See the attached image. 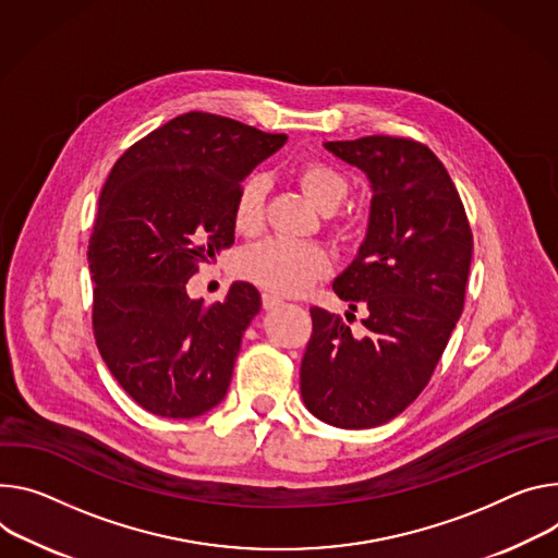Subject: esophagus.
<instances>
[{"label": "esophagus", "instance_id": "1", "mask_svg": "<svg viewBox=\"0 0 558 558\" xmlns=\"http://www.w3.org/2000/svg\"><path fill=\"white\" fill-rule=\"evenodd\" d=\"M263 307L267 312H274V310L282 307V300L278 295H274V293H263Z\"/></svg>", "mask_w": 558, "mask_h": 558}]
</instances>
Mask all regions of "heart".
<instances>
[{
  "label": "heart",
  "instance_id": "1",
  "mask_svg": "<svg viewBox=\"0 0 558 558\" xmlns=\"http://www.w3.org/2000/svg\"><path fill=\"white\" fill-rule=\"evenodd\" d=\"M298 182L314 205L329 214L336 211L347 193L349 182L340 169L325 160H310L298 167ZM267 180L251 173L242 180L233 202V225L242 235H256L265 222ZM331 260L327 251L314 242L265 240L246 248L238 260V274L258 287L278 295H300L318 280L329 276Z\"/></svg>",
  "mask_w": 558,
  "mask_h": 558
}]
</instances>
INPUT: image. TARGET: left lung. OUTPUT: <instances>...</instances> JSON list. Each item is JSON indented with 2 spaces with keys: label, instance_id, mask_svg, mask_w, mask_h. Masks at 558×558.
Returning <instances> with one entry per match:
<instances>
[{
  "label": "left lung",
  "instance_id": "1",
  "mask_svg": "<svg viewBox=\"0 0 558 558\" xmlns=\"http://www.w3.org/2000/svg\"><path fill=\"white\" fill-rule=\"evenodd\" d=\"M372 184L365 240L333 280L349 302L347 320L365 307V331L312 307L314 333L300 365L307 410L342 429L396 418L429 383L463 314L472 265V229L447 169L408 137L369 135L325 142Z\"/></svg>",
  "mask_w": 558,
  "mask_h": 558
}]
</instances>
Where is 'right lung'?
Instances as JSON below:
<instances>
[{
    "label": "right lung",
    "mask_w": 558,
    "mask_h": 558,
    "mask_svg": "<svg viewBox=\"0 0 558 558\" xmlns=\"http://www.w3.org/2000/svg\"><path fill=\"white\" fill-rule=\"evenodd\" d=\"M284 142L191 111L135 142L111 169L88 240L93 333L146 412L195 418L225 398L260 293L233 282L207 307L189 298L186 282L233 244L235 193Z\"/></svg>",
    "instance_id": "right-lung-1"
}]
</instances>
